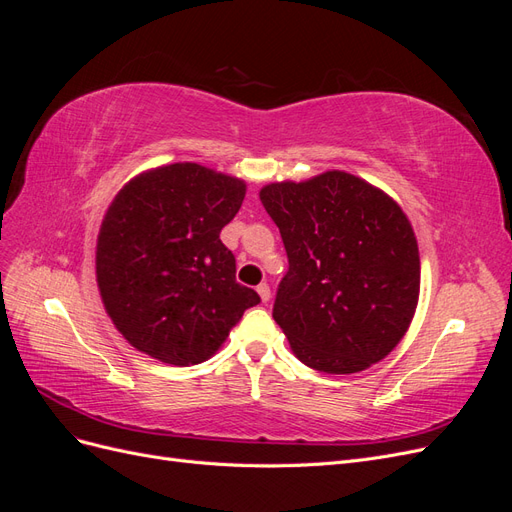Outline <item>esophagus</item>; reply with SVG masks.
Masks as SVG:
<instances>
[{
  "mask_svg": "<svg viewBox=\"0 0 512 512\" xmlns=\"http://www.w3.org/2000/svg\"><path fill=\"white\" fill-rule=\"evenodd\" d=\"M256 292H258V297H260V301H262V303H267V301L271 299V288H269V284H267V282L258 284Z\"/></svg>",
  "mask_w": 512,
  "mask_h": 512,
  "instance_id": "1",
  "label": "esophagus"
}]
</instances>
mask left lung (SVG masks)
<instances>
[{"instance_id": "1", "label": "left lung", "mask_w": 512, "mask_h": 512, "mask_svg": "<svg viewBox=\"0 0 512 512\" xmlns=\"http://www.w3.org/2000/svg\"><path fill=\"white\" fill-rule=\"evenodd\" d=\"M260 200L288 254L273 318L294 356L324 374H356L382 361L406 335L421 290L406 213L344 170L269 183Z\"/></svg>"}]
</instances>
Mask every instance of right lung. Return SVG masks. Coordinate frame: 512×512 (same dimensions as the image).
<instances>
[{
    "mask_svg": "<svg viewBox=\"0 0 512 512\" xmlns=\"http://www.w3.org/2000/svg\"><path fill=\"white\" fill-rule=\"evenodd\" d=\"M243 198L241 179L194 162L147 170L119 190L100 226L96 277L106 314L136 350L203 363L260 303L235 280L220 239Z\"/></svg>",
    "mask_w": 512,
    "mask_h": 512,
    "instance_id": "right-lung-1",
    "label": "right lung"
}]
</instances>
